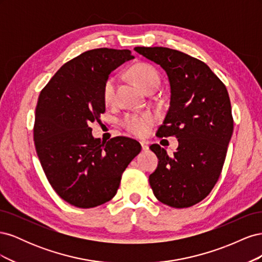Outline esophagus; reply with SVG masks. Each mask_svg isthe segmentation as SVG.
Instances as JSON below:
<instances>
[{"instance_id": "esophagus-1", "label": "esophagus", "mask_w": 262, "mask_h": 262, "mask_svg": "<svg viewBox=\"0 0 262 262\" xmlns=\"http://www.w3.org/2000/svg\"><path fill=\"white\" fill-rule=\"evenodd\" d=\"M140 143H141L142 149H143V150H147V149H148V143H147V142H145V141H141Z\"/></svg>"}]
</instances>
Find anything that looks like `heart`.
<instances>
[{"label": "heart", "mask_w": 262, "mask_h": 262, "mask_svg": "<svg viewBox=\"0 0 262 262\" xmlns=\"http://www.w3.org/2000/svg\"><path fill=\"white\" fill-rule=\"evenodd\" d=\"M130 74L134 78V81L146 92L153 89V87H158V84H160V76H158L156 70L150 66L144 64V63H139V64L133 66L130 69ZM116 90L117 77L109 76L105 81L104 86H102V97H104V100L107 104L115 100ZM154 123L155 117L150 113L129 114L122 120L124 129L138 137L146 136Z\"/></svg>", "instance_id": "obj_1"}]
</instances>
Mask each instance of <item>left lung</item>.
Listing matches in <instances>:
<instances>
[{"label": "left lung", "mask_w": 262, "mask_h": 262, "mask_svg": "<svg viewBox=\"0 0 262 262\" xmlns=\"http://www.w3.org/2000/svg\"><path fill=\"white\" fill-rule=\"evenodd\" d=\"M168 76L170 102L156 136L176 137L172 155L150 145L158 158L148 181L158 201L189 208L207 196L221 175L234 121L225 85L204 62L164 47H136Z\"/></svg>", "instance_id": "obj_1"}]
</instances>
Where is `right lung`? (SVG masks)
Listing matches in <instances>:
<instances>
[{"instance_id":"obj_1","label":"right lung","mask_w":262,"mask_h":262,"mask_svg":"<svg viewBox=\"0 0 262 262\" xmlns=\"http://www.w3.org/2000/svg\"><path fill=\"white\" fill-rule=\"evenodd\" d=\"M130 50L93 49L63 64L39 95L34 125L36 152L49 184L76 208L112 200L122 172L141 152L138 141L95 139L91 122L106 105L102 86L112 71L133 59Z\"/></svg>"}]
</instances>
